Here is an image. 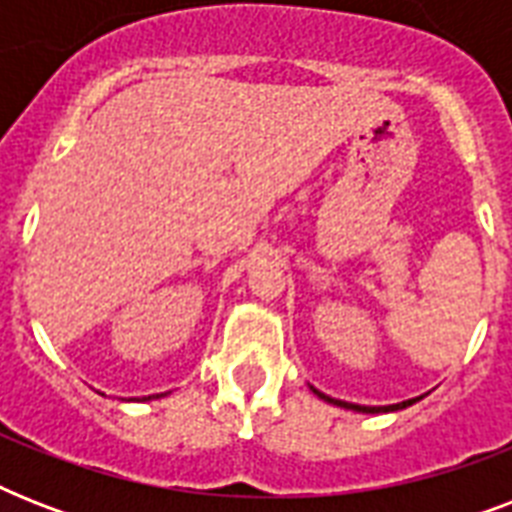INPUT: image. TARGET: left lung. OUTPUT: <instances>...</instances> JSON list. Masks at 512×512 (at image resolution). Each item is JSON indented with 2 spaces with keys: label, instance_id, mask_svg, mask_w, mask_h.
I'll use <instances>...</instances> for the list:
<instances>
[{
  "label": "left lung",
  "instance_id": "obj_1",
  "mask_svg": "<svg viewBox=\"0 0 512 512\" xmlns=\"http://www.w3.org/2000/svg\"><path fill=\"white\" fill-rule=\"evenodd\" d=\"M313 393L319 398H324V401H329V404L335 406H345V409H353V412H366V414H377V412H396V409H406V406H412L417 398H412V401H401V404H393V406H358V404H348V401H337V398H329L324 396V393H319V390L313 388Z\"/></svg>",
  "mask_w": 512,
  "mask_h": 512
}]
</instances>
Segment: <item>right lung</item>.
Segmentation results:
<instances>
[{
	"mask_svg": "<svg viewBox=\"0 0 512 512\" xmlns=\"http://www.w3.org/2000/svg\"><path fill=\"white\" fill-rule=\"evenodd\" d=\"M148 398H151V396H148Z\"/></svg>",
	"mask_w": 512,
	"mask_h": 512,
	"instance_id": "add662e5",
	"label": "right lung"
}]
</instances>
